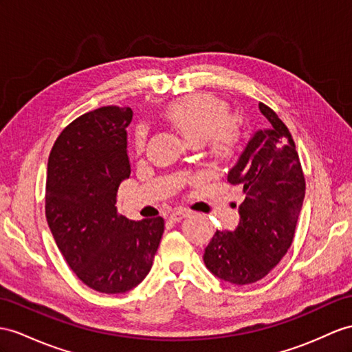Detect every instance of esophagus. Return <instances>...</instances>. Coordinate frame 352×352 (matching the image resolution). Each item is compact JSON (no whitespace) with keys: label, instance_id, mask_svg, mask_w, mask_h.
Segmentation results:
<instances>
[{"label":"esophagus","instance_id":"1","mask_svg":"<svg viewBox=\"0 0 352 352\" xmlns=\"http://www.w3.org/2000/svg\"><path fill=\"white\" fill-rule=\"evenodd\" d=\"M188 217H190V212L179 209V210H176V212L171 213L168 219H170L171 222H181L182 219H185V218H188Z\"/></svg>","mask_w":352,"mask_h":352}]
</instances>
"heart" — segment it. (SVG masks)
I'll return each mask as SVG.
<instances>
[{
    "instance_id": "b5f03b06",
    "label": "heart",
    "mask_w": 352,
    "mask_h": 352,
    "mask_svg": "<svg viewBox=\"0 0 352 352\" xmlns=\"http://www.w3.org/2000/svg\"><path fill=\"white\" fill-rule=\"evenodd\" d=\"M161 116L191 146L206 142L210 158L219 164L233 162L241 153L242 133L233 122V107L226 100L212 94H191L170 101L162 107ZM144 142V131L137 133L135 148L142 151Z\"/></svg>"
}]
</instances>
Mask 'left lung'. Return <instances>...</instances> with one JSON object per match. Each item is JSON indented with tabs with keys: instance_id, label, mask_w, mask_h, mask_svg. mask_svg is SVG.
<instances>
[{
	"instance_id": "8db88e82",
	"label": "left lung",
	"mask_w": 352,
	"mask_h": 352,
	"mask_svg": "<svg viewBox=\"0 0 352 352\" xmlns=\"http://www.w3.org/2000/svg\"><path fill=\"white\" fill-rule=\"evenodd\" d=\"M258 107L267 128L255 133L228 173L230 184L243 186L241 222L234 231H217L203 255L213 275L236 285L263 279L284 258L306 190L293 135L275 110Z\"/></svg>"
}]
</instances>
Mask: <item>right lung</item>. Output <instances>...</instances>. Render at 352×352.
<instances>
[{"label":"right lung","instance_id":"1","mask_svg":"<svg viewBox=\"0 0 352 352\" xmlns=\"http://www.w3.org/2000/svg\"><path fill=\"white\" fill-rule=\"evenodd\" d=\"M130 107L104 106L68 124L47 161L46 219L67 264L85 285L118 294L146 278L164 219L130 221L116 209L130 177Z\"/></svg>","mask_w":352,"mask_h":352}]
</instances>
